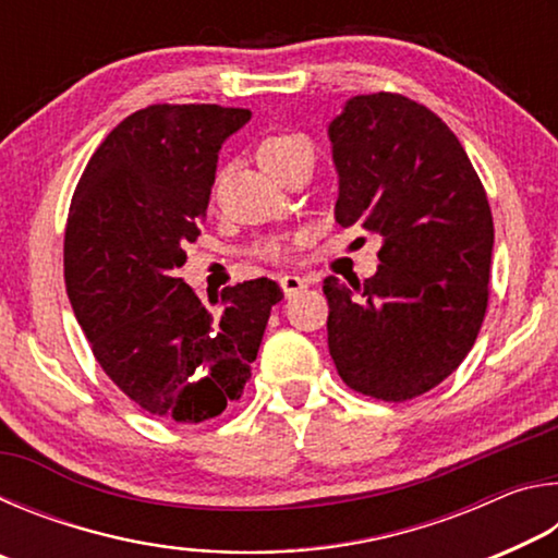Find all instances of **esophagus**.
<instances>
[{
  "instance_id": "obj_1",
  "label": "esophagus",
  "mask_w": 558,
  "mask_h": 558,
  "mask_svg": "<svg viewBox=\"0 0 558 558\" xmlns=\"http://www.w3.org/2000/svg\"><path fill=\"white\" fill-rule=\"evenodd\" d=\"M307 286H310V282L305 278H300V276H280V288H282V292H286L288 298L298 295V292L305 290Z\"/></svg>"
}]
</instances>
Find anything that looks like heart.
Returning a JSON list of instances; mask_svg holds the SVG:
<instances>
[{"label":"heart","instance_id":"b5f03b06","mask_svg":"<svg viewBox=\"0 0 558 558\" xmlns=\"http://www.w3.org/2000/svg\"><path fill=\"white\" fill-rule=\"evenodd\" d=\"M302 147H307L305 137L292 135V132H280V135H270L268 140H263L258 147V159H260V165L268 169V172H272V169H278L282 162H288V159ZM288 251H290L288 245L280 241H268L258 248L260 256L268 260L288 258Z\"/></svg>","mask_w":558,"mask_h":558}]
</instances>
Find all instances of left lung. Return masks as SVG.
<instances>
[{"label":"left lung","mask_w":558,"mask_h":558,"mask_svg":"<svg viewBox=\"0 0 558 558\" xmlns=\"http://www.w3.org/2000/svg\"><path fill=\"white\" fill-rule=\"evenodd\" d=\"M329 140L337 223L381 235L372 278H325L329 354L349 389L409 401L448 379L475 344L487 313L493 211L460 140L399 93L349 98Z\"/></svg>","instance_id":"obj_1"}]
</instances>
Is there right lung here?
<instances>
[{
    "mask_svg": "<svg viewBox=\"0 0 558 558\" xmlns=\"http://www.w3.org/2000/svg\"><path fill=\"white\" fill-rule=\"evenodd\" d=\"M251 110L149 106L102 140L75 186L63 278L75 319L112 384L177 423L216 418L251 379L276 280L204 302L174 278L199 235L226 137Z\"/></svg>",
    "mask_w": 558,
    "mask_h": 558,
    "instance_id": "add662e5",
    "label": "right lung"
}]
</instances>
